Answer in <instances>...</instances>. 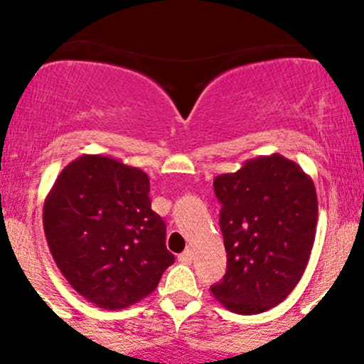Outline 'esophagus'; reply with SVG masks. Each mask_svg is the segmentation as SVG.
<instances>
[{
	"mask_svg": "<svg viewBox=\"0 0 364 364\" xmlns=\"http://www.w3.org/2000/svg\"><path fill=\"white\" fill-rule=\"evenodd\" d=\"M178 260L181 263H185V265H190L191 260H193V253H191V250H185V252L179 255Z\"/></svg>",
	"mask_w": 364,
	"mask_h": 364,
	"instance_id": "34e87169",
	"label": "esophagus"
}]
</instances>
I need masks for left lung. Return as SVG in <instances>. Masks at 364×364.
Returning <instances> with one entry per match:
<instances>
[{
    "mask_svg": "<svg viewBox=\"0 0 364 364\" xmlns=\"http://www.w3.org/2000/svg\"><path fill=\"white\" fill-rule=\"evenodd\" d=\"M228 253L214 298L240 315L277 306L299 282L315 243L318 200L313 179L281 154L246 161L214 179Z\"/></svg>",
    "mask_w": 364,
    "mask_h": 364,
    "instance_id": "left-lung-1",
    "label": "left lung"
}]
</instances>
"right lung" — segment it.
I'll return each mask as SVG.
<instances>
[{
    "instance_id": "1",
    "label": "right lung",
    "mask_w": 364,
    "mask_h": 364,
    "mask_svg": "<svg viewBox=\"0 0 364 364\" xmlns=\"http://www.w3.org/2000/svg\"><path fill=\"white\" fill-rule=\"evenodd\" d=\"M149 191L141 169L85 154L46 196L49 252L70 286L99 308L119 310L147 298L174 263Z\"/></svg>"
}]
</instances>
